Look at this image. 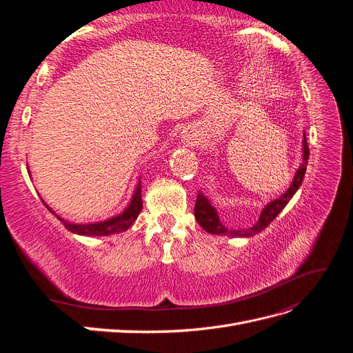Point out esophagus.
Wrapping results in <instances>:
<instances>
[{
  "mask_svg": "<svg viewBox=\"0 0 353 353\" xmlns=\"http://www.w3.org/2000/svg\"><path fill=\"white\" fill-rule=\"evenodd\" d=\"M181 138H183V143L188 147L199 145L200 141H201L200 132L196 130V128H187L185 131H183V135H181Z\"/></svg>",
  "mask_w": 353,
  "mask_h": 353,
  "instance_id": "34e87169",
  "label": "esophagus"
}]
</instances>
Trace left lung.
<instances>
[{
  "label": "left lung",
  "instance_id": "obj_1",
  "mask_svg": "<svg viewBox=\"0 0 353 353\" xmlns=\"http://www.w3.org/2000/svg\"><path fill=\"white\" fill-rule=\"evenodd\" d=\"M309 159V147L306 143V135H303V162L299 166L297 172L294 174L293 183L283 196L279 199L272 200L263 208L261 212V216L258 222L254 223L253 227L245 228V230H230L219 221V216L216 213V209L210 205V201L203 196L201 193L197 194L196 199V206H194V216L197 222L200 223L201 228H205L209 234H216V236H230V237H252L254 234L263 231L270 223L276 218V215L287 206V203L294 196L299 187L303 183V176L306 172V165Z\"/></svg>",
  "mask_w": 353,
  "mask_h": 353
}]
</instances>
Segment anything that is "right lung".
<instances>
[{
    "label": "right lung",
    "instance_id": "obj_1",
    "mask_svg": "<svg viewBox=\"0 0 353 353\" xmlns=\"http://www.w3.org/2000/svg\"><path fill=\"white\" fill-rule=\"evenodd\" d=\"M46 205V201H44ZM46 208L52 212L47 205ZM143 209V200H141V183H138L134 196L128 208L114 218H110L108 221L103 222H95V223H70L65 219H61L60 216H57V219L65 225L66 230L79 234V236H88V237H100V236H112V234H117L126 231L130 228L132 223L135 222V219L140 215V212ZM54 213V212H52Z\"/></svg>",
    "mask_w": 353,
    "mask_h": 353
}]
</instances>
